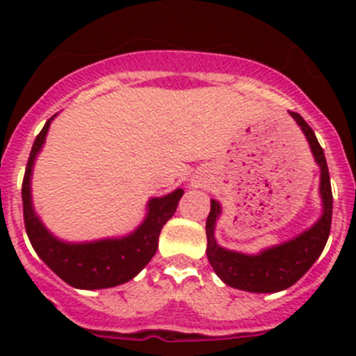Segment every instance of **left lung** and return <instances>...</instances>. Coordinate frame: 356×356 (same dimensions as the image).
Masks as SVG:
<instances>
[{
	"label": "left lung",
	"instance_id": "8db88e82",
	"mask_svg": "<svg viewBox=\"0 0 356 356\" xmlns=\"http://www.w3.org/2000/svg\"><path fill=\"white\" fill-rule=\"evenodd\" d=\"M291 114L298 121L303 134L307 135L316 162L321 168L323 216L312 228L285 244L262 251L260 254H244L217 246L216 238H213V228H216V219L219 217L221 207L217 201L212 200L210 213L207 217V241H209L207 257H209V262L216 275L229 287L248 292H278L289 289L319 259L330 237L333 196L325 151L307 121L296 112H291Z\"/></svg>",
	"mask_w": 356,
	"mask_h": 356
}]
</instances>
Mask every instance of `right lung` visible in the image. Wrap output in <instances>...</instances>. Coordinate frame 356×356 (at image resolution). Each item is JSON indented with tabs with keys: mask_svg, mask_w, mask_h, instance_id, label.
<instances>
[{
	"mask_svg": "<svg viewBox=\"0 0 356 356\" xmlns=\"http://www.w3.org/2000/svg\"><path fill=\"white\" fill-rule=\"evenodd\" d=\"M49 122L51 119H48V122L44 124L31 146L23 178V188H21L24 228H26L31 246L44 260V264L71 287L106 289L127 284L128 280L143 271V267L156 253L162 226L176 212L184 191L176 188L175 193L168 196L153 197L147 205L149 212L144 222L128 237L87 242V244H65L62 241H56L35 216L31 209L30 197L31 168L46 139Z\"/></svg>",
	"mask_w": 356,
	"mask_h": 356,
	"instance_id": "right-lung-1",
	"label": "right lung"
}]
</instances>
